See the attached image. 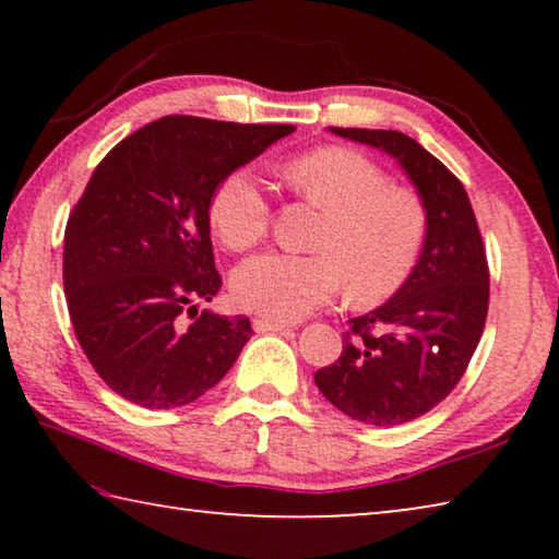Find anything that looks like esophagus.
I'll list each match as a JSON object with an SVG mask.
<instances>
[{"instance_id": "obj_1", "label": "esophagus", "mask_w": 559, "mask_h": 559, "mask_svg": "<svg viewBox=\"0 0 559 559\" xmlns=\"http://www.w3.org/2000/svg\"><path fill=\"white\" fill-rule=\"evenodd\" d=\"M290 325L283 323V320H273V318H253V330L257 333H281V330H288Z\"/></svg>"}]
</instances>
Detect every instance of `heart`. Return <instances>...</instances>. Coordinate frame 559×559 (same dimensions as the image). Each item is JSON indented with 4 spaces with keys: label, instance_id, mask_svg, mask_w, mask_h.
Masks as SVG:
<instances>
[{
    "label": "heart",
    "instance_id": "obj_1",
    "mask_svg": "<svg viewBox=\"0 0 559 559\" xmlns=\"http://www.w3.org/2000/svg\"><path fill=\"white\" fill-rule=\"evenodd\" d=\"M281 177L325 219L316 253H259L234 271L239 306L273 320H298L323 308L340 288L357 302L390 298L404 286L427 239V210L409 187L349 147H318L290 157ZM271 204L249 169H234L214 187L210 224L231 251H246L269 231Z\"/></svg>",
    "mask_w": 559,
    "mask_h": 559
}]
</instances>
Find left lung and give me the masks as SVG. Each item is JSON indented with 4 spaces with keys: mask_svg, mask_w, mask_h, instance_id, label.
<instances>
[{
    "mask_svg": "<svg viewBox=\"0 0 559 559\" xmlns=\"http://www.w3.org/2000/svg\"><path fill=\"white\" fill-rule=\"evenodd\" d=\"M382 150L427 210L412 276L370 313L349 318L343 355L316 372L318 390L349 419L396 427L447 400L466 372L488 316V261L466 189L416 140L396 130L330 128Z\"/></svg>",
    "mask_w": 559,
    "mask_h": 559,
    "instance_id": "left-lung-1",
    "label": "left lung"
}]
</instances>
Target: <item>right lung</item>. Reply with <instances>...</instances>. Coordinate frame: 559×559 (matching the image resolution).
Segmentation results:
<instances>
[{
	"label": "right lung",
	"instance_id": "1",
	"mask_svg": "<svg viewBox=\"0 0 559 559\" xmlns=\"http://www.w3.org/2000/svg\"><path fill=\"white\" fill-rule=\"evenodd\" d=\"M293 126L167 116L100 159L63 236V290L75 337L112 392L145 409L200 400L253 335L249 318L200 302L222 288L210 200Z\"/></svg>",
	"mask_w": 559,
	"mask_h": 559
}]
</instances>
